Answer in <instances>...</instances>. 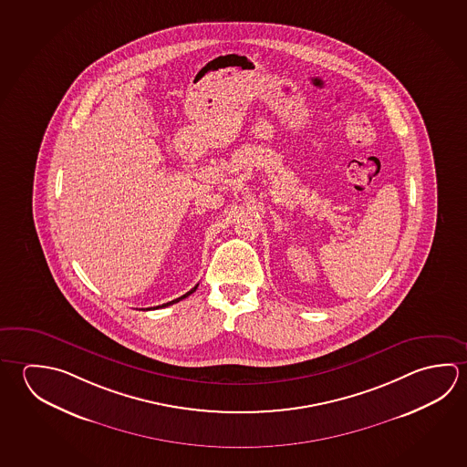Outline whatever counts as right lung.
<instances>
[{
	"label": "right lung",
	"mask_w": 467,
	"mask_h": 467,
	"mask_svg": "<svg viewBox=\"0 0 467 467\" xmlns=\"http://www.w3.org/2000/svg\"><path fill=\"white\" fill-rule=\"evenodd\" d=\"M197 286H193V288H192V290H190V292H187V294L182 295L181 298H175V300H172V302L164 303V305H162V306H169V305H173V303L181 302V300H183V298H187V296H189L190 294H193V292H195V290H197Z\"/></svg>",
	"instance_id": "1"
}]
</instances>
